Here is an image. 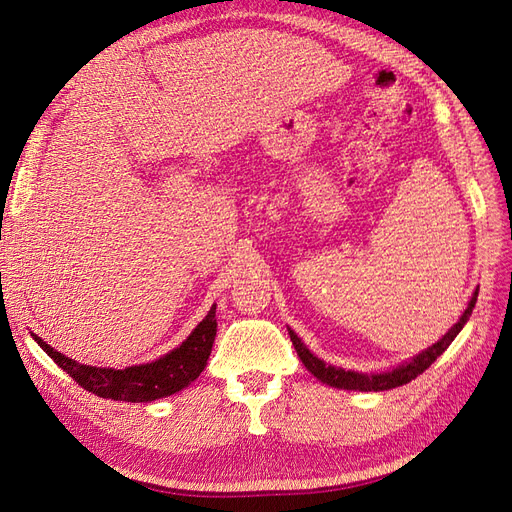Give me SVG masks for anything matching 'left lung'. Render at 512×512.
<instances>
[{"instance_id": "obj_1", "label": "left lung", "mask_w": 512, "mask_h": 512, "mask_svg": "<svg viewBox=\"0 0 512 512\" xmlns=\"http://www.w3.org/2000/svg\"><path fill=\"white\" fill-rule=\"evenodd\" d=\"M476 297H478V290H474L472 299L466 307V312L461 314V318L453 324L451 329H448V333L440 339V342H436L433 346H429L427 350H423L421 354H416L414 359H410L408 363L399 365L391 371H382V374H359V371H346L342 367H333V365H327L324 361H320L318 356H314L312 352H309V348L301 342V339L297 337V333L290 331V342L294 346V350H297L299 359L303 361V365L307 367V371H312V374L329 386H335V389H346V391H389V389H395V386H401V384H408L412 382L416 376H421L423 371L438 359V356L453 344V339L459 335V331L463 329V324H466L472 316V309L476 305Z\"/></svg>"}]
</instances>
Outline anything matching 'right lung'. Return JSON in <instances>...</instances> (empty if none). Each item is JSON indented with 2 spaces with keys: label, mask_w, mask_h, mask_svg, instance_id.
<instances>
[{
  "label": "right lung",
  "mask_w": 512,
  "mask_h": 512,
  "mask_svg": "<svg viewBox=\"0 0 512 512\" xmlns=\"http://www.w3.org/2000/svg\"><path fill=\"white\" fill-rule=\"evenodd\" d=\"M215 331H218V320H215L213 305L205 320L198 324L179 348L170 350L168 354L151 363L132 365L126 369L81 365L68 359V356L61 352L53 350L36 333H32V337L61 369L68 371L70 378L76 380V384L83 386L85 391L104 399L145 404V401L168 397L185 389V386L200 376V371L205 369L211 354Z\"/></svg>",
  "instance_id": "obj_1"
}]
</instances>
